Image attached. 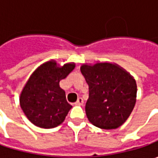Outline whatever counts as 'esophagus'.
<instances>
[{
    "label": "esophagus",
    "instance_id": "34e87169",
    "mask_svg": "<svg viewBox=\"0 0 158 158\" xmlns=\"http://www.w3.org/2000/svg\"><path fill=\"white\" fill-rule=\"evenodd\" d=\"M76 106H82L83 105V99H82V98H79L77 101L76 102Z\"/></svg>",
    "mask_w": 158,
    "mask_h": 158
}]
</instances>
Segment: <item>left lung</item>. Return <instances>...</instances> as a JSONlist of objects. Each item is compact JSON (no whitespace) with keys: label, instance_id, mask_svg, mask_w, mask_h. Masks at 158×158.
Wrapping results in <instances>:
<instances>
[{"label":"left lung","instance_id":"8db88e82","mask_svg":"<svg viewBox=\"0 0 158 158\" xmlns=\"http://www.w3.org/2000/svg\"><path fill=\"white\" fill-rule=\"evenodd\" d=\"M81 72L89 85L85 106L91 124L102 129H114L130 116L136 102L135 78L116 63L82 64Z\"/></svg>","mask_w":158,"mask_h":158}]
</instances>
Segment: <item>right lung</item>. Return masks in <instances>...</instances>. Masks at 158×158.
Listing matches in <instances>:
<instances>
[{
	"label": "right lung",
	"instance_id": "right-lung-1",
	"mask_svg": "<svg viewBox=\"0 0 158 158\" xmlns=\"http://www.w3.org/2000/svg\"><path fill=\"white\" fill-rule=\"evenodd\" d=\"M76 67L69 62L60 66L54 60L41 64L31 75L20 94V106L28 119L41 128L60 125L72 108L60 87Z\"/></svg>",
	"mask_w": 158,
	"mask_h": 158
}]
</instances>
